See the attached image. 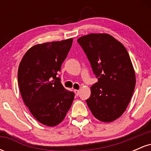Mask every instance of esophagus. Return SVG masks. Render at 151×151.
<instances>
[{"label":"esophagus","instance_id":"esophagus-1","mask_svg":"<svg viewBox=\"0 0 151 151\" xmlns=\"http://www.w3.org/2000/svg\"><path fill=\"white\" fill-rule=\"evenodd\" d=\"M74 93H75L76 96H78V95H79V90L74 89Z\"/></svg>","mask_w":151,"mask_h":151}]
</instances>
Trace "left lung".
<instances>
[{"label": "left lung", "mask_w": 151, "mask_h": 151, "mask_svg": "<svg viewBox=\"0 0 151 151\" xmlns=\"http://www.w3.org/2000/svg\"><path fill=\"white\" fill-rule=\"evenodd\" d=\"M98 81L86 104L95 118L111 122L125 111L134 91L136 76L125 47L108 34H89L77 40Z\"/></svg>", "instance_id": "obj_1"}]
</instances>
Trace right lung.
Segmentation results:
<instances>
[{"label":"right lung","instance_id":"1","mask_svg":"<svg viewBox=\"0 0 151 151\" xmlns=\"http://www.w3.org/2000/svg\"><path fill=\"white\" fill-rule=\"evenodd\" d=\"M72 38L36 45L22 58L18 81L24 103L41 124L55 126L65 119L74 98L58 77L72 45Z\"/></svg>","mask_w":151,"mask_h":151}]
</instances>
